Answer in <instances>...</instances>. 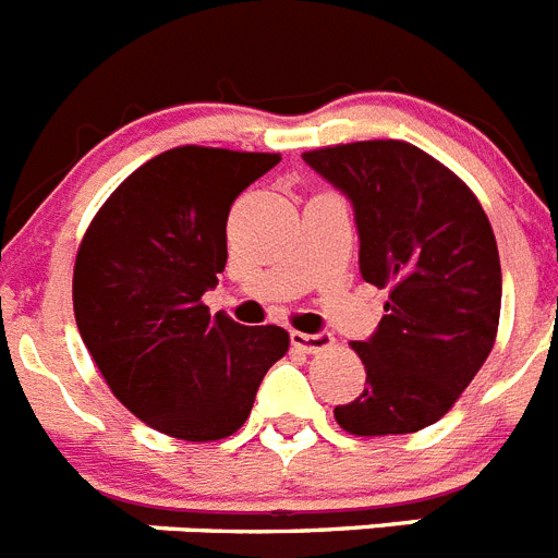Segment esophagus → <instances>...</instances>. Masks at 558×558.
Wrapping results in <instances>:
<instances>
[{
  "label": "esophagus",
  "instance_id": "1",
  "mask_svg": "<svg viewBox=\"0 0 558 558\" xmlns=\"http://www.w3.org/2000/svg\"><path fill=\"white\" fill-rule=\"evenodd\" d=\"M292 345L306 353H319V351H328V348L333 345V337L328 331H319V333L292 331Z\"/></svg>",
  "mask_w": 558,
  "mask_h": 558
}]
</instances>
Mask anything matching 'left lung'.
<instances>
[{"label":"left lung","mask_w":558,"mask_h":558,"mask_svg":"<svg viewBox=\"0 0 558 558\" xmlns=\"http://www.w3.org/2000/svg\"><path fill=\"white\" fill-rule=\"evenodd\" d=\"M351 198L360 272L387 289L385 317L353 351L367 387L333 410L356 438L418 433L449 413L497 339L500 252L472 187L404 140L303 154Z\"/></svg>","instance_id":"8db88e82"}]
</instances>
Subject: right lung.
Instances as JSON below:
<instances>
[{
	"instance_id": "obj_1",
	"label": "right lung",
	"mask_w": 558,
	"mask_h": 558,
	"mask_svg": "<svg viewBox=\"0 0 558 558\" xmlns=\"http://www.w3.org/2000/svg\"><path fill=\"white\" fill-rule=\"evenodd\" d=\"M280 154L179 145L104 202L72 272L75 323L114 399L157 433L207 444L239 433L266 371L289 351L280 326L210 317L227 264V216Z\"/></svg>"
}]
</instances>
